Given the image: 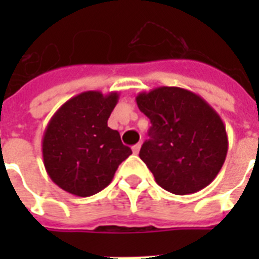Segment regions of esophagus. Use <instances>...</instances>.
I'll list each match as a JSON object with an SVG mask.
<instances>
[{
    "label": "esophagus",
    "mask_w": 259,
    "mask_h": 259,
    "mask_svg": "<svg viewBox=\"0 0 259 259\" xmlns=\"http://www.w3.org/2000/svg\"><path fill=\"white\" fill-rule=\"evenodd\" d=\"M140 149H141V144H136V145L132 148V150H133L134 154H138L140 153Z\"/></svg>",
    "instance_id": "esophagus-1"
}]
</instances>
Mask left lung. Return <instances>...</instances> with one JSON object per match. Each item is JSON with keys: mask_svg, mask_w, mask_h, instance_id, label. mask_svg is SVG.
I'll return each instance as SVG.
<instances>
[{"mask_svg": "<svg viewBox=\"0 0 259 259\" xmlns=\"http://www.w3.org/2000/svg\"><path fill=\"white\" fill-rule=\"evenodd\" d=\"M136 102L152 122L140 157L156 183L175 195L205 188L222 169L229 149L221 115L200 95L181 87L140 93Z\"/></svg>", "mask_w": 259, "mask_h": 259, "instance_id": "1", "label": "left lung"}]
</instances>
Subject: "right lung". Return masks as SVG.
Segmentation results:
<instances>
[{
    "instance_id": "1",
    "label": "right lung",
    "mask_w": 259,
    "mask_h": 259,
    "mask_svg": "<svg viewBox=\"0 0 259 259\" xmlns=\"http://www.w3.org/2000/svg\"><path fill=\"white\" fill-rule=\"evenodd\" d=\"M117 91H84L63 103L42 136L44 166L55 184L75 196L95 195L111 183L118 165L132 154L107 119Z\"/></svg>"
}]
</instances>
